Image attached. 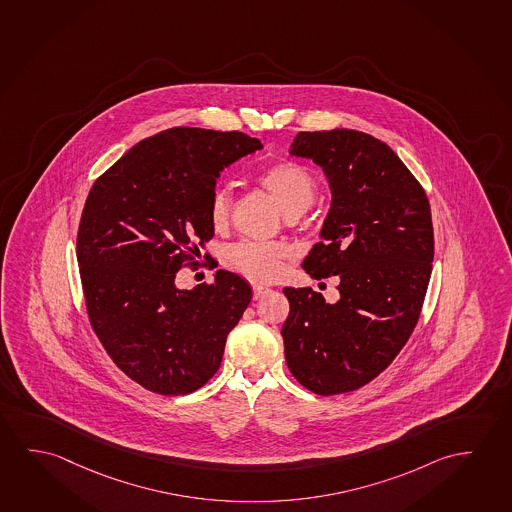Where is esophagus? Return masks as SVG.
Instances as JSON below:
<instances>
[{"label":"esophagus","mask_w":512,"mask_h":512,"mask_svg":"<svg viewBox=\"0 0 512 512\" xmlns=\"http://www.w3.org/2000/svg\"><path fill=\"white\" fill-rule=\"evenodd\" d=\"M268 292H270V288H267V286H260V284L252 286V295H254V301H260L261 297H265Z\"/></svg>","instance_id":"obj_1"}]
</instances>
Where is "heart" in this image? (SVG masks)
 <instances>
[{"label":"heart","mask_w":512,"mask_h":512,"mask_svg":"<svg viewBox=\"0 0 512 512\" xmlns=\"http://www.w3.org/2000/svg\"><path fill=\"white\" fill-rule=\"evenodd\" d=\"M258 183L290 219L302 215L317 197V181L299 163H274L261 172ZM229 204L231 197L228 188H217L210 199V222L213 228L226 226ZM286 258L288 249L283 245L256 242H242L226 252L229 267L258 283L276 281L283 274Z\"/></svg>","instance_id":"heart-1"}]
</instances>
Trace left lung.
Here are the masks:
<instances>
[{"label":"left lung","instance_id":"obj_1","mask_svg":"<svg viewBox=\"0 0 512 512\" xmlns=\"http://www.w3.org/2000/svg\"><path fill=\"white\" fill-rule=\"evenodd\" d=\"M290 155L322 167L331 188L302 268L338 276L340 299L284 288V357L304 388L338 395L386 370L413 333L434 260L429 199L391 147L363 131H301Z\"/></svg>","mask_w":512,"mask_h":512}]
</instances>
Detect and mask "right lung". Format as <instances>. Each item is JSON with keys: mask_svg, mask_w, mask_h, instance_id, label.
Returning <instances> with one entry per match:
<instances>
[{"mask_svg": "<svg viewBox=\"0 0 512 512\" xmlns=\"http://www.w3.org/2000/svg\"><path fill=\"white\" fill-rule=\"evenodd\" d=\"M240 131L171 128L138 142L96 179L76 258L90 325L130 379L160 395L199 390L219 370L231 329L252 299L244 279L176 286L213 236L220 172L261 149Z\"/></svg>", "mask_w": 512, "mask_h": 512, "instance_id": "obj_1", "label": "right lung"}]
</instances>
